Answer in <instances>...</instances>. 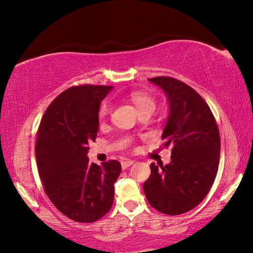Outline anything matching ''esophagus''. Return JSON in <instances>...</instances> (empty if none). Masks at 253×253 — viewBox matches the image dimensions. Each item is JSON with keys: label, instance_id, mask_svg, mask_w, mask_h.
I'll use <instances>...</instances> for the list:
<instances>
[{"label": "esophagus", "instance_id": "34e87169", "mask_svg": "<svg viewBox=\"0 0 253 253\" xmlns=\"http://www.w3.org/2000/svg\"><path fill=\"white\" fill-rule=\"evenodd\" d=\"M133 164H134V161H130V160L123 161L121 162V168H123L124 170H126V169H128L130 166H133Z\"/></svg>", "mask_w": 253, "mask_h": 253}]
</instances>
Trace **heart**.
I'll use <instances>...</instances> for the list:
<instances>
[{
	"label": "heart",
	"mask_w": 253,
	"mask_h": 253,
	"mask_svg": "<svg viewBox=\"0 0 253 253\" xmlns=\"http://www.w3.org/2000/svg\"><path fill=\"white\" fill-rule=\"evenodd\" d=\"M129 99L132 100L134 106L136 107L137 113L144 112V111H149V112L153 113L155 109H156V102L150 95H148L146 92L141 91H134L130 93ZM110 112V105L109 104H103L102 107H100L99 111V117L104 118L106 117Z\"/></svg>",
	"instance_id": "1"
}]
</instances>
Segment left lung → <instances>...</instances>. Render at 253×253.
<instances>
[{
    "label": "left lung",
    "mask_w": 253,
    "mask_h": 253,
    "mask_svg": "<svg viewBox=\"0 0 253 253\" xmlns=\"http://www.w3.org/2000/svg\"><path fill=\"white\" fill-rule=\"evenodd\" d=\"M163 90L169 104L162 133L171 162L151 163L143 190L151 207L179 215L193 210L210 192L217 173L221 140L210 106L199 93L172 77L148 80Z\"/></svg>",
    "instance_id": "obj_1"
}]
</instances>
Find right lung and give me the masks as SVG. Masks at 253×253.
<instances>
[{
	"instance_id": "add662e5",
	"label": "right lung",
	"mask_w": 253,
	"mask_h": 253,
	"mask_svg": "<svg viewBox=\"0 0 253 253\" xmlns=\"http://www.w3.org/2000/svg\"><path fill=\"white\" fill-rule=\"evenodd\" d=\"M113 86L80 85L63 91L43 114L36 157L43 190L54 206L70 220L95 222L111 210L118 161L89 163L87 144L99 127V107Z\"/></svg>"
}]
</instances>
